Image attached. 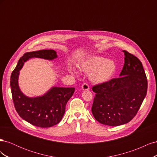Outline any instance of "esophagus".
Returning a JSON list of instances; mask_svg holds the SVG:
<instances>
[{"label": "esophagus", "mask_w": 157, "mask_h": 157, "mask_svg": "<svg viewBox=\"0 0 157 157\" xmlns=\"http://www.w3.org/2000/svg\"><path fill=\"white\" fill-rule=\"evenodd\" d=\"M82 89L83 90H88L90 89V87L88 86V84H86V83L83 84L82 86Z\"/></svg>", "instance_id": "34e87169"}]
</instances>
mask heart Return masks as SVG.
Returning <instances> with one entry per match:
<instances>
[{"label":"heart","instance_id":"heart-1","mask_svg":"<svg viewBox=\"0 0 157 157\" xmlns=\"http://www.w3.org/2000/svg\"><path fill=\"white\" fill-rule=\"evenodd\" d=\"M78 67L84 73H90V80L98 84L109 81L117 71L115 61L99 56H90L80 61ZM69 71L73 75H77V69L73 65L69 66Z\"/></svg>","mask_w":157,"mask_h":157}]
</instances>
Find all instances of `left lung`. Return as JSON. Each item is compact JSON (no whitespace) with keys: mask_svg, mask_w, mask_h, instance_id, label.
I'll use <instances>...</instances> for the list:
<instances>
[{"mask_svg":"<svg viewBox=\"0 0 157 157\" xmlns=\"http://www.w3.org/2000/svg\"><path fill=\"white\" fill-rule=\"evenodd\" d=\"M120 77L96 85L92 112L103 124L117 126L134 118L147 94V80L140 60L127 51Z\"/></svg>","mask_w":157,"mask_h":157,"instance_id":"1","label":"left lung"}]
</instances>
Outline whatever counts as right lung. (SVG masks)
I'll list each match as a JSON object with an SVG mask.
<instances>
[{
  "mask_svg": "<svg viewBox=\"0 0 157 157\" xmlns=\"http://www.w3.org/2000/svg\"><path fill=\"white\" fill-rule=\"evenodd\" d=\"M33 58L53 60L58 58V55L53 50H41L24 54L11 75L12 99L17 113L23 120L35 126L48 128L58 124L62 119L66 104L73 96L75 88L53 86L42 96L34 98L23 94L18 84L20 71L25 61Z\"/></svg>",
  "mask_w": 157,
  "mask_h": 157,
  "instance_id": "obj_1",
  "label": "right lung"
}]
</instances>
